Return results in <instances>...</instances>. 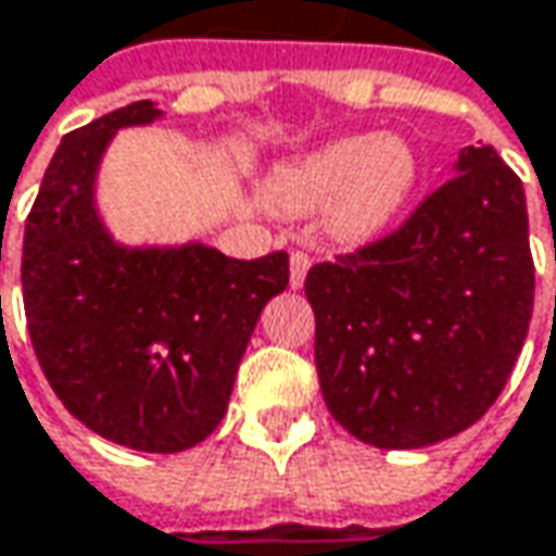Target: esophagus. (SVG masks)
Returning a JSON list of instances; mask_svg holds the SVG:
<instances>
[{
	"instance_id": "1",
	"label": "esophagus",
	"mask_w": 556,
	"mask_h": 556,
	"mask_svg": "<svg viewBox=\"0 0 556 556\" xmlns=\"http://www.w3.org/2000/svg\"><path fill=\"white\" fill-rule=\"evenodd\" d=\"M307 267H311V254L307 252L289 254V282H292V289H302L304 277H307Z\"/></svg>"
}]
</instances>
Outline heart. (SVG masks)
<instances>
[{
	"label": "heart",
	"mask_w": 556,
	"mask_h": 556,
	"mask_svg": "<svg viewBox=\"0 0 556 556\" xmlns=\"http://www.w3.org/2000/svg\"><path fill=\"white\" fill-rule=\"evenodd\" d=\"M417 180V157L401 139L349 136L274 170L267 199L282 214H311L329 205V232L367 242L404 205Z\"/></svg>",
	"instance_id": "1"
}]
</instances>
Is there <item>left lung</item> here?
<instances>
[{"instance_id": "8db88e82", "label": "left lung", "mask_w": 556, "mask_h": 556, "mask_svg": "<svg viewBox=\"0 0 556 556\" xmlns=\"http://www.w3.org/2000/svg\"><path fill=\"white\" fill-rule=\"evenodd\" d=\"M320 392L354 439L426 447L479 420L517 364L535 264L519 177L470 146L399 230L314 264Z\"/></svg>"}]
</instances>
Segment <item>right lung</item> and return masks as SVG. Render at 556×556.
I'll use <instances>...</instances> for the list:
<instances>
[{"instance_id":"right-lung-1","label":"right lung","mask_w":556,"mask_h":556,"mask_svg":"<svg viewBox=\"0 0 556 556\" xmlns=\"http://www.w3.org/2000/svg\"><path fill=\"white\" fill-rule=\"evenodd\" d=\"M157 114L146 99L61 139L27 214L21 289L61 404L114 445L174 454L224 420L254 324L289 286V254L236 261L202 242L111 239L92 205L99 161L121 127Z\"/></svg>"}]
</instances>
